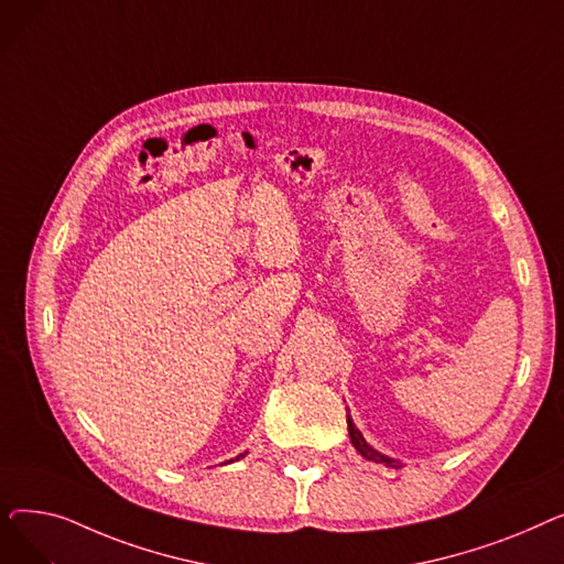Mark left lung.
I'll return each mask as SVG.
<instances>
[{"instance_id":"left-lung-1","label":"left lung","mask_w":564,"mask_h":564,"mask_svg":"<svg viewBox=\"0 0 564 564\" xmlns=\"http://www.w3.org/2000/svg\"><path fill=\"white\" fill-rule=\"evenodd\" d=\"M347 427H349V438H351V446L357 448L359 453H361V457H366V459H370V462H377V464H387V466H400L395 459H391V457H387V455H379L377 451H372L368 443H366V438H364V434L359 432V427L351 423V419L347 416Z\"/></svg>"}]
</instances>
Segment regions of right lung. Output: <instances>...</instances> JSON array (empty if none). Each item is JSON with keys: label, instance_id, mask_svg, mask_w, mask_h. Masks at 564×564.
Instances as JSON below:
<instances>
[{"label": "right lung", "instance_id": "add662e5", "mask_svg": "<svg viewBox=\"0 0 564 564\" xmlns=\"http://www.w3.org/2000/svg\"><path fill=\"white\" fill-rule=\"evenodd\" d=\"M240 457H245V455H240Z\"/></svg>", "mask_w": 564, "mask_h": 564}]
</instances>
